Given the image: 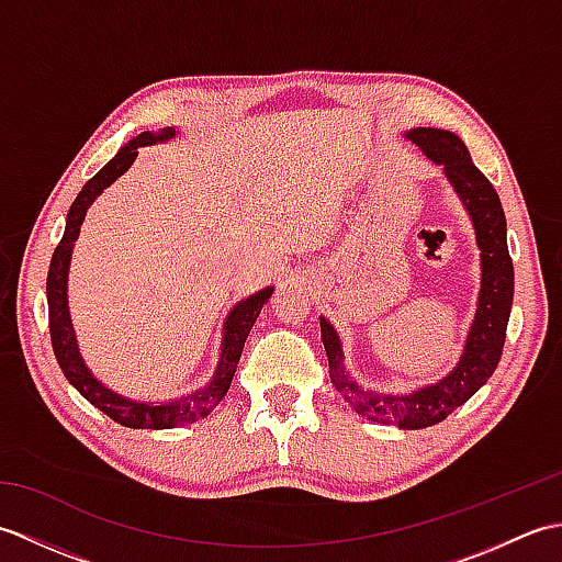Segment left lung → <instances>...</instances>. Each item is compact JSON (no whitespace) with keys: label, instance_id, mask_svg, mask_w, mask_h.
I'll return each mask as SVG.
<instances>
[{"label":"left lung","instance_id":"1","mask_svg":"<svg viewBox=\"0 0 562 562\" xmlns=\"http://www.w3.org/2000/svg\"><path fill=\"white\" fill-rule=\"evenodd\" d=\"M405 139H411L427 159L445 169L447 181L463 202L475 229V244L481 250V292L463 352L457 367L435 384L411 393H379L362 389L350 372H345L342 342L326 316H321V340L328 355L330 381L357 413L374 423L423 429L445 420L493 376L507 336L515 268L507 250L505 210L493 183L475 169L459 135L437 127H413L405 133Z\"/></svg>","mask_w":562,"mask_h":562}]
</instances>
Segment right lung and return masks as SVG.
<instances>
[{
    "label": "right lung",
    "mask_w": 562,
    "mask_h": 562,
    "mask_svg": "<svg viewBox=\"0 0 562 562\" xmlns=\"http://www.w3.org/2000/svg\"><path fill=\"white\" fill-rule=\"evenodd\" d=\"M173 137H176V127H164L159 133H142L133 137L97 176L91 178L87 186L81 188V193L77 195L75 202H71V207L67 212L65 234L59 238L50 260V270H47V314H50V340H53V350H55L59 369L65 372L69 384L75 386L91 405H97L99 411L113 417L115 423H121L125 427H135V429H169L178 425H190L200 420V417L210 415L214 411V405H217L224 398V393L229 391L236 364L241 360V350L248 333L254 328L262 304H266L270 300V294L274 292V288H266L246 296V300H241L232 308L222 328L224 330L222 352L212 379L207 381V386H202L193 393H186L181 398L157 401V403L127 398L123 393H115L113 389L105 386L103 381L93 376L87 362H83V357L79 352V342L75 336V326H71L69 304H67L69 260H71V250H75V241L79 238L83 217H87V210L91 207V202L97 200L111 183H115L117 178L130 169V166H133L139 147L161 145V142H169Z\"/></svg>",
    "instance_id": "add662e5"
}]
</instances>
